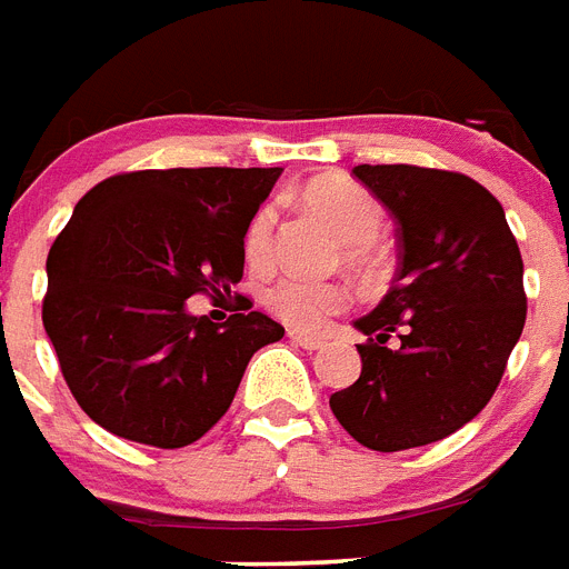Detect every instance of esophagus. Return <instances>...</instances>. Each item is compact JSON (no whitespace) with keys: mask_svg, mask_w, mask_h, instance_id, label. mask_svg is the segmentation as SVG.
I'll return each instance as SVG.
<instances>
[{"mask_svg":"<svg viewBox=\"0 0 569 569\" xmlns=\"http://www.w3.org/2000/svg\"><path fill=\"white\" fill-rule=\"evenodd\" d=\"M288 338L302 349H322L320 338H311V335H302V331H288Z\"/></svg>","mask_w":569,"mask_h":569,"instance_id":"1","label":"esophagus"}]
</instances>
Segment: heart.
<instances>
[{
	"instance_id": "b5f03b06",
	"label": "heart",
	"mask_w": 569,
	"mask_h": 569,
	"mask_svg": "<svg viewBox=\"0 0 569 569\" xmlns=\"http://www.w3.org/2000/svg\"><path fill=\"white\" fill-rule=\"evenodd\" d=\"M302 202L311 208L320 220L331 226V231L343 240V261L356 270H370L376 261V243L385 208L370 190L358 181L343 176H326L311 181L302 190ZM272 231H276V211L272 206H261L243 231V252L247 261L263 267L272 258ZM349 302V290L335 281H313L302 276H284L267 290L270 311L293 329L317 331L322 322L343 311Z\"/></svg>"
}]
</instances>
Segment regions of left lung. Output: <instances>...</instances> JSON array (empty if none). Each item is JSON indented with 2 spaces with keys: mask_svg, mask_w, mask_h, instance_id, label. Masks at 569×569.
<instances>
[{
  "mask_svg": "<svg viewBox=\"0 0 569 569\" xmlns=\"http://www.w3.org/2000/svg\"><path fill=\"white\" fill-rule=\"evenodd\" d=\"M352 172L397 220L399 267L385 299L356 320L367 335L361 376L329 406L361 447H426L497 393L526 322L520 247L499 199L465 172L413 163Z\"/></svg>",
  "mask_w": 569,
  "mask_h": 569,
  "instance_id": "1",
  "label": "left lung"
}]
</instances>
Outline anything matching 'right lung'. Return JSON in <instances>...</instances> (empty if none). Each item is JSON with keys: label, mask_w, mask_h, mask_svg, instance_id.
<instances>
[{"label": "right lung", "mask_w": 569, "mask_h": 569, "mask_svg": "<svg viewBox=\"0 0 569 569\" xmlns=\"http://www.w3.org/2000/svg\"><path fill=\"white\" fill-rule=\"evenodd\" d=\"M281 167H176L99 181L47 258L43 326L63 381L117 438L199 440L229 411L249 358L284 338L267 313L190 317L184 299L243 279V231Z\"/></svg>", "instance_id": "add662e5"}]
</instances>
